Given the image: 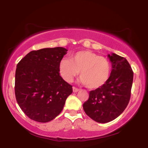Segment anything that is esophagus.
Returning <instances> with one entry per match:
<instances>
[{
    "instance_id": "esophagus-1",
    "label": "esophagus",
    "mask_w": 148,
    "mask_h": 148,
    "mask_svg": "<svg viewBox=\"0 0 148 148\" xmlns=\"http://www.w3.org/2000/svg\"><path fill=\"white\" fill-rule=\"evenodd\" d=\"M72 89H73V92H77L78 91H79V88H77L73 87Z\"/></svg>"
}]
</instances>
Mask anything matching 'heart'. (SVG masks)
<instances>
[{
	"label": "heart",
	"mask_w": 148,
	"mask_h": 148,
	"mask_svg": "<svg viewBox=\"0 0 148 148\" xmlns=\"http://www.w3.org/2000/svg\"><path fill=\"white\" fill-rule=\"evenodd\" d=\"M58 69L62 79L68 83L72 82L79 73L80 82L89 89L95 90L102 87L108 81L111 64L106 58L83 50L72 53L70 60L62 58L59 62Z\"/></svg>",
	"instance_id": "heart-1"
}]
</instances>
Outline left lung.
Segmentation results:
<instances>
[{"label": "left lung", "mask_w": 148, "mask_h": 148, "mask_svg": "<svg viewBox=\"0 0 148 148\" xmlns=\"http://www.w3.org/2000/svg\"><path fill=\"white\" fill-rule=\"evenodd\" d=\"M112 63L109 79L102 87L91 90L83 107L85 113L99 123L111 122L121 114L131 97L134 72L125 58L108 54Z\"/></svg>", "instance_id": "obj_1"}]
</instances>
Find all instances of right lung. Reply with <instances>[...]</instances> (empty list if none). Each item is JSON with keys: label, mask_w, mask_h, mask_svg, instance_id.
I'll list each match as a JSON object with an SVG mask.
<instances>
[{"label": "right lung", "mask_w": 148, "mask_h": 148, "mask_svg": "<svg viewBox=\"0 0 148 148\" xmlns=\"http://www.w3.org/2000/svg\"><path fill=\"white\" fill-rule=\"evenodd\" d=\"M67 51L62 47L32 51L16 65L15 97L31 120L39 123L53 120L72 93V86L61 77L58 69Z\"/></svg>", "instance_id": "obj_1"}]
</instances>
